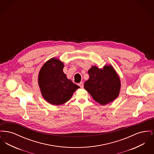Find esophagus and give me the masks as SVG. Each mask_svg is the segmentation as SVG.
<instances>
[{
  "label": "esophagus",
  "instance_id": "obj_1",
  "mask_svg": "<svg viewBox=\"0 0 154 154\" xmlns=\"http://www.w3.org/2000/svg\"><path fill=\"white\" fill-rule=\"evenodd\" d=\"M79 85L81 88H82L84 87V84H83V82H81L79 84Z\"/></svg>",
  "mask_w": 154,
  "mask_h": 154
}]
</instances>
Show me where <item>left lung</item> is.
Instances as JSON below:
<instances>
[{"instance_id":"obj_1","label":"left lung","mask_w":154,"mask_h":154,"mask_svg":"<svg viewBox=\"0 0 154 154\" xmlns=\"http://www.w3.org/2000/svg\"><path fill=\"white\" fill-rule=\"evenodd\" d=\"M89 78L84 87L96 102L101 105L112 102L117 97L121 89V80L114 68L106 65L102 69L92 66L88 71Z\"/></svg>"}]
</instances>
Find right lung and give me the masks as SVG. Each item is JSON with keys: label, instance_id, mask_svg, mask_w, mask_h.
<instances>
[{"label": "right lung", "instance_id": "1", "mask_svg": "<svg viewBox=\"0 0 154 154\" xmlns=\"http://www.w3.org/2000/svg\"><path fill=\"white\" fill-rule=\"evenodd\" d=\"M64 63L59 59L47 60L40 70L38 84L44 99L52 105H62L80 88L63 73Z\"/></svg>", "mask_w": 154, "mask_h": 154}]
</instances>
